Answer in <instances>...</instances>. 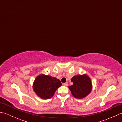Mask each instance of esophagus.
I'll return each mask as SVG.
<instances>
[{
  "mask_svg": "<svg viewBox=\"0 0 122 122\" xmlns=\"http://www.w3.org/2000/svg\"><path fill=\"white\" fill-rule=\"evenodd\" d=\"M63 85H64V86H68V83H63Z\"/></svg>",
  "mask_w": 122,
  "mask_h": 122,
  "instance_id": "1",
  "label": "esophagus"
}]
</instances>
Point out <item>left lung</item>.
Masks as SVG:
<instances>
[{
	"label": "left lung",
	"mask_w": 122,
	"mask_h": 122,
	"mask_svg": "<svg viewBox=\"0 0 122 122\" xmlns=\"http://www.w3.org/2000/svg\"><path fill=\"white\" fill-rule=\"evenodd\" d=\"M73 85L69 87L72 95L76 98H82L91 91L92 83L89 77L85 74L76 76L71 79Z\"/></svg>",
	"instance_id": "obj_1"
}]
</instances>
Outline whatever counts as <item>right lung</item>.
<instances>
[{
	"label": "right lung",
	"mask_w": 122,
	"mask_h": 122,
	"mask_svg": "<svg viewBox=\"0 0 122 122\" xmlns=\"http://www.w3.org/2000/svg\"><path fill=\"white\" fill-rule=\"evenodd\" d=\"M61 85L62 83L60 80L41 74L35 79L33 90L40 97L48 99L53 97L56 91Z\"/></svg>",
	"instance_id": "obj_1"
}]
</instances>
